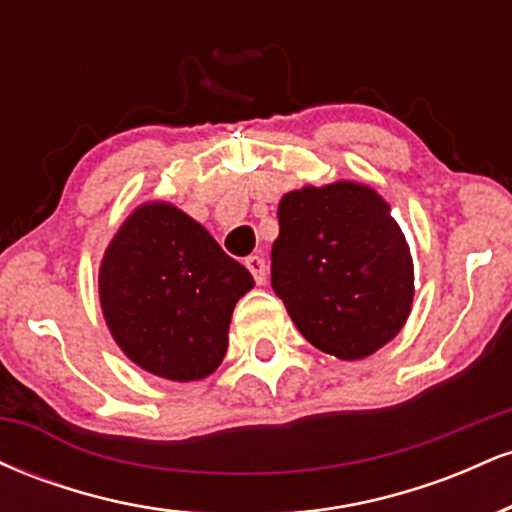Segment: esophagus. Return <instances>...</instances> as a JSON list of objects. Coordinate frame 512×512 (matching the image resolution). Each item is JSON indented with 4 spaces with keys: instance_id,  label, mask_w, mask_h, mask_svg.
I'll list each match as a JSON object with an SVG mask.
<instances>
[{
    "instance_id": "esophagus-1",
    "label": "esophagus",
    "mask_w": 512,
    "mask_h": 512,
    "mask_svg": "<svg viewBox=\"0 0 512 512\" xmlns=\"http://www.w3.org/2000/svg\"><path fill=\"white\" fill-rule=\"evenodd\" d=\"M245 267L250 269V274H252V276H255L257 284H264V279H267V264H264L262 257L250 255L248 260H245Z\"/></svg>"
}]
</instances>
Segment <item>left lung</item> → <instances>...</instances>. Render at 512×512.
Masks as SVG:
<instances>
[{"mask_svg":"<svg viewBox=\"0 0 512 512\" xmlns=\"http://www.w3.org/2000/svg\"><path fill=\"white\" fill-rule=\"evenodd\" d=\"M272 289L298 332L356 361L402 330L414 298L409 245L368 185L303 187L279 202Z\"/></svg>","mask_w":512,"mask_h":512,"instance_id":"1","label":"left lung"}]
</instances>
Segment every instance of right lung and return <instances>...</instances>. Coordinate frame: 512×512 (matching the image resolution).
<instances>
[{"instance_id":"right-lung-1","label":"right lung","mask_w":512,"mask_h":512,"mask_svg":"<svg viewBox=\"0 0 512 512\" xmlns=\"http://www.w3.org/2000/svg\"><path fill=\"white\" fill-rule=\"evenodd\" d=\"M105 322L137 366L166 380H202L221 366L233 308L255 279L195 219L151 202L105 250Z\"/></svg>"}]
</instances>
